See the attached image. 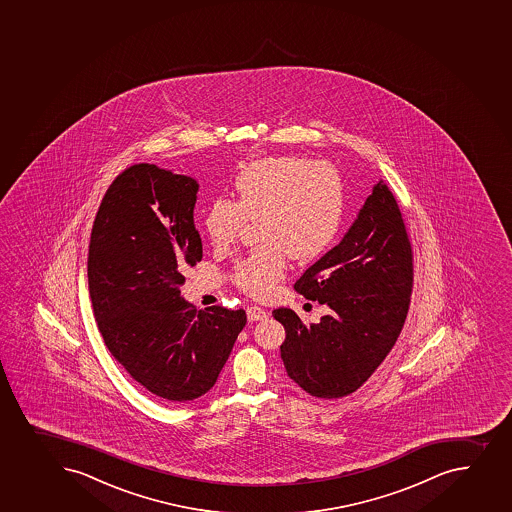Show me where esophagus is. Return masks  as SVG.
I'll list each match as a JSON object with an SVG mask.
<instances>
[{
  "label": "esophagus",
  "instance_id": "34e87169",
  "mask_svg": "<svg viewBox=\"0 0 512 512\" xmlns=\"http://www.w3.org/2000/svg\"><path fill=\"white\" fill-rule=\"evenodd\" d=\"M247 319L250 322H259V320L267 319V312L264 309H260V307H248L247 309Z\"/></svg>",
  "mask_w": 512,
  "mask_h": 512
}]
</instances>
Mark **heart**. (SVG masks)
Segmentation results:
<instances>
[{"label":"heart","mask_w":512,"mask_h":512,"mask_svg":"<svg viewBox=\"0 0 512 512\" xmlns=\"http://www.w3.org/2000/svg\"><path fill=\"white\" fill-rule=\"evenodd\" d=\"M235 200L208 205L203 225L217 248L235 242L245 220H259L262 243L238 260L233 282L252 297H267L284 279L292 255L317 259L334 243L344 217V183L329 163L302 157L260 158L233 182Z\"/></svg>","instance_id":"1"}]
</instances>
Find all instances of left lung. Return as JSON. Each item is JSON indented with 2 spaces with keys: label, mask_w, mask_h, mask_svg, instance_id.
Instances as JSON below:
<instances>
[{
  "label": "left lung",
  "mask_w": 512,
  "mask_h": 512,
  "mask_svg": "<svg viewBox=\"0 0 512 512\" xmlns=\"http://www.w3.org/2000/svg\"><path fill=\"white\" fill-rule=\"evenodd\" d=\"M412 248L384 180L372 188L344 238L295 282L330 312L305 325L274 310L285 327L280 357L295 384L320 399L352 394L374 374L404 327L412 294Z\"/></svg>",
  "instance_id": "left-lung-1"
}]
</instances>
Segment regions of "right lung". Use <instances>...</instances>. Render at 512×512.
Here are the masks:
<instances>
[{
	"instance_id": "obj_1",
	"label": "right lung",
	"mask_w": 512,
	"mask_h": 512,
	"mask_svg": "<svg viewBox=\"0 0 512 512\" xmlns=\"http://www.w3.org/2000/svg\"><path fill=\"white\" fill-rule=\"evenodd\" d=\"M195 178L138 163L110 185L93 223L88 290L108 350L165 402L207 394L247 324L245 310L195 309L180 295L202 260Z\"/></svg>"
}]
</instances>
